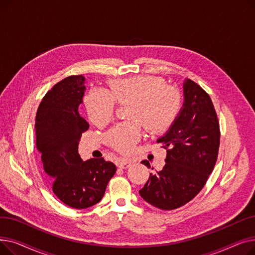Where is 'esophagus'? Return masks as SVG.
Masks as SVG:
<instances>
[{"label": "esophagus", "instance_id": "obj_1", "mask_svg": "<svg viewBox=\"0 0 255 255\" xmlns=\"http://www.w3.org/2000/svg\"><path fill=\"white\" fill-rule=\"evenodd\" d=\"M131 164H132L131 160H129L127 158H122L119 160V167H121V168H124V169L128 168L131 166Z\"/></svg>", "mask_w": 255, "mask_h": 255}]
</instances>
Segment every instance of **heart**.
<instances>
[{"label": "heart", "mask_w": 255, "mask_h": 255, "mask_svg": "<svg viewBox=\"0 0 255 255\" xmlns=\"http://www.w3.org/2000/svg\"><path fill=\"white\" fill-rule=\"evenodd\" d=\"M117 102H132L130 121L116 126L106 134V140L114 149L129 153L142 135L141 121L151 132L167 129L180 107V94L172 87H166L164 79L157 76H136L112 79L107 92L91 90L84 103L93 124L103 126L114 119Z\"/></svg>", "instance_id": "b5f03b06"}]
</instances>
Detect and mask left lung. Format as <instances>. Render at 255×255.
<instances>
[{"instance_id": "left-lung-1", "label": "left lung", "mask_w": 255, "mask_h": 255, "mask_svg": "<svg viewBox=\"0 0 255 255\" xmlns=\"http://www.w3.org/2000/svg\"><path fill=\"white\" fill-rule=\"evenodd\" d=\"M183 106L169 129L157 142L166 149L165 165L139 190L150 205L175 210L194 198L204 188L215 166L220 130L208 94L191 79L183 84ZM150 167L146 160L141 162Z\"/></svg>"}]
</instances>
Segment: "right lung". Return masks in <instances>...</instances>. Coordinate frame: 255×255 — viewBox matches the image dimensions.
Segmentation results:
<instances>
[{
    "mask_svg": "<svg viewBox=\"0 0 255 255\" xmlns=\"http://www.w3.org/2000/svg\"><path fill=\"white\" fill-rule=\"evenodd\" d=\"M86 86L83 75L66 77L40 103L35 122L36 145L52 191L74 209H87L102 199L117 167L104 158L83 161L78 142L90 125L79 115Z\"/></svg>",
    "mask_w": 255,
    "mask_h": 255,
    "instance_id": "right-lung-1",
    "label": "right lung"
}]
</instances>
